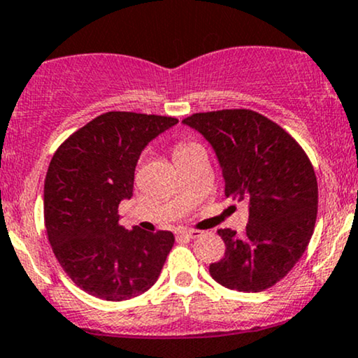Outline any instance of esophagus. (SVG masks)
I'll list each match as a JSON object with an SVG mask.
<instances>
[{"label":"esophagus","mask_w":358,"mask_h":358,"mask_svg":"<svg viewBox=\"0 0 358 358\" xmlns=\"http://www.w3.org/2000/svg\"><path fill=\"white\" fill-rule=\"evenodd\" d=\"M175 235L176 236H185V238H196V236L200 235V231H198V230H187V228H178V230H175Z\"/></svg>","instance_id":"esophagus-1"}]
</instances>
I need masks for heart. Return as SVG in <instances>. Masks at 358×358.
I'll return each mask as SVG.
<instances>
[{
    "label": "heart",
    "mask_w": 358,
    "mask_h": 358,
    "mask_svg": "<svg viewBox=\"0 0 358 358\" xmlns=\"http://www.w3.org/2000/svg\"><path fill=\"white\" fill-rule=\"evenodd\" d=\"M195 148H198L196 143H190V141H178V143L173 146V158L175 160H178V158H182L183 155L190 153L192 150Z\"/></svg>",
    "instance_id": "obj_1"
}]
</instances>
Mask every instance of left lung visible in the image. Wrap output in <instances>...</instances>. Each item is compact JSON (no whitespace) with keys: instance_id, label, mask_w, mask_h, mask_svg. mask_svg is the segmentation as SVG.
<instances>
[{"instance_id":"8db88e82","label":"left lung","mask_w":358,"mask_h":358,"mask_svg":"<svg viewBox=\"0 0 358 358\" xmlns=\"http://www.w3.org/2000/svg\"><path fill=\"white\" fill-rule=\"evenodd\" d=\"M183 123L213 146L225 195L250 205L243 236L218 230L227 250L210 265V275L230 290L273 287L303 255L315 228L318 187L307 153L290 133L253 110L193 113Z\"/></svg>"}]
</instances>
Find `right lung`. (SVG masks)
<instances>
[{
  "instance_id": "right-lung-1",
  "label": "right lung",
  "mask_w": 358,
  "mask_h": 358,
  "mask_svg": "<svg viewBox=\"0 0 358 358\" xmlns=\"http://www.w3.org/2000/svg\"><path fill=\"white\" fill-rule=\"evenodd\" d=\"M171 116L108 111L59 145L45 178V227L56 260L86 294L123 302L160 277L171 231L127 230L118 205L133 196L135 168Z\"/></svg>"
}]
</instances>
